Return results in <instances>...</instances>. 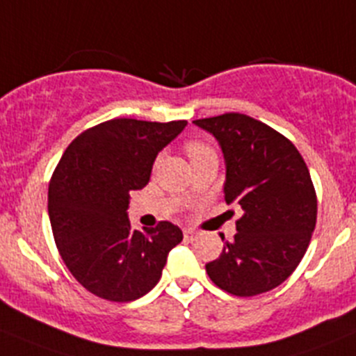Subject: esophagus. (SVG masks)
I'll return each instance as SVG.
<instances>
[{
    "label": "esophagus",
    "instance_id": "obj_1",
    "mask_svg": "<svg viewBox=\"0 0 356 356\" xmlns=\"http://www.w3.org/2000/svg\"><path fill=\"white\" fill-rule=\"evenodd\" d=\"M184 240L186 241H195L196 240V231L184 229Z\"/></svg>",
    "mask_w": 356,
    "mask_h": 356
}]
</instances>
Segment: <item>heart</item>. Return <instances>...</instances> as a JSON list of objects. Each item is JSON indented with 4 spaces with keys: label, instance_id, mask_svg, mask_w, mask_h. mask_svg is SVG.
Instances as JSON below:
<instances>
[{
    "label": "heart",
    "instance_id": "heart-1",
    "mask_svg": "<svg viewBox=\"0 0 356 356\" xmlns=\"http://www.w3.org/2000/svg\"><path fill=\"white\" fill-rule=\"evenodd\" d=\"M184 149H186V153H188V156L191 158V161L196 160V158L205 156V154H209V153H216V151H213V147L210 146L209 143H205V140H200V139L186 140Z\"/></svg>",
    "mask_w": 356,
    "mask_h": 356
}]
</instances>
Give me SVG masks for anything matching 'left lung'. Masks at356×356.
<instances>
[{"label":"left lung","mask_w":356,"mask_h":356,"mask_svg":"<svg viewBox=\"0 0 356 356\" xmlns=\"http://www.w3.org/2000/svg\"><path fill=\"white\" fill-rule=\"evenodd\" d=\"M193 123L219 140L226 160L224 200L243 210L236 234L205 266L207 275L238 298L264 294L284 284L308 250L316 224L308 167L287 137L252 116L224 113Z\"/></svg>","instance_id":"obj_1"}]
</instances>
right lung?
Instances as JSON below:
<instances>
[{
    "mask_svg": "<svg viewBox=\"0 0 356 356\" xmlns=\"http://www.w3.org/2000/svg\"><path fill=\"white\" fill-rule=\"evenodd\" d=\"M188 125L115 118L67 146L48 186V216L62 261L88 292L111 302L143 298L160 282L182 231L161 220L132 229L130 193L147 184L158 151Z\"/></svg>",
    "mask_w": 356,
    "mask_h": 356,
    "instance_id": "add662e5",
    "label": "right lung"
}]
</instances>
